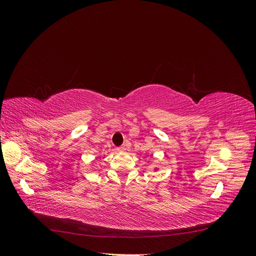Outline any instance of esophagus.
Wrapping results in <instances>:
<instances>
[{
	"label": "esophagus",
	"mask_w": 256,
	"mask_h": 256,
	"mask_svg": "<svg viewBox=\"0 0 256 256\" xmlns=\"http://www.w3.org/2000/svg\"><path fill=\"white\" fill-rule=\"evenodd\" d=\"M126 147H127V145H126V144H124V145H122V146L118 147V150H120V152H122V150H126Z\"/></svg>",
	"instance_id": "34e87169"
}]
</instances>
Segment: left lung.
<instances>
[{"instance_id": "obj_1", "label": "left lung", "mask_w": 256, "mask_h": 256, "mask_svg": "<svg viewBox=\"0 0 256 256\" xmlns=\"http://www.w3.org/2000/svg\"><path fill=\"white\" fill-rule=\"evenodd\" d=\"M156 170H157V168H156Z\"/></svg>"}]
</instances>
